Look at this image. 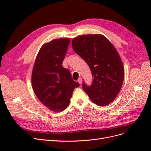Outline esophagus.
Here are the masks:
<instances>
[{
	"label": "esophagus",
	"instance_id": "1",
	"mask_svg": "<svg viewBox=\"0 0 151 151\" xmlns=\"http://www.w3.org/2000/svg\"><path fill=\"white\" fill-rule=\"evenodd\" d=\"M77 81H78V83H79L80 84H81L82 82H83V79H82L81 77H79V78L78 79V80H77Z\"/></svg>",
	"mask_w": 151,
	"mask_h": 151
}]
</instances>
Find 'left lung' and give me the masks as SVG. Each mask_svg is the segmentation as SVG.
<instances>
[{"mask_svg": "<svg viewBox=\"0 0 151 151\" xmlns=\"http://www.w3.org/2000/svg\"><path fill=\"white\" fill-rule=\"evenodd\" d=\"M72 45L88 63L94 77L91 86L83 83L84 91L93 103L106 106L119 93L124 78V68L117 50L99 34L77 36L72 40Z\"/></svg>", "mask_w": 151, "mask_h": 151, "instance_id": "left-lung-1", "label": "left lung"}]
</instances>
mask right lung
Listing matches in <instances>:
<instances>
[{
	"label": "right lung",
	"mask_w": 151,
	"mask_h": 151,
	"mask_svg": "<svg viewBox=\"0 0 151 151\" xmlns=\"http://www.w3.org/2000/svg\"><path fill=\"white\" fill-rule=\"evenodd\" d=\"M70 40L55 39L41 47L35 62L31 83L35 94L42 104L54 112L68 106L73 91L79 84L70 71L62 66Z\"/></svg>",
	"instance_id": "obj_1"
}]
</instances>
